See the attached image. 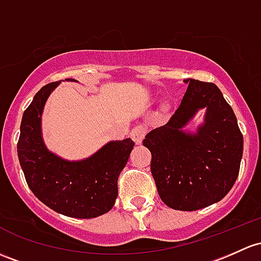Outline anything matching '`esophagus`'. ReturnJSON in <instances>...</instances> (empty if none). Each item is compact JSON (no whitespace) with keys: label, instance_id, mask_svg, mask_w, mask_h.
<instances>
[{"label":"esophagus","instance_id":"obj_1","mask_svg":"<svg viewBox=\"0 0 261 261\" xmlns=\"http://www.w3.org/2000/svg\"><path fill=\"white\" fill-rule=\"evenodd\" d=\"M145 134H146V127H145L144 125H139L131 130L130 136H131V139L135 141V144L140 145L142 142V140H144Z\"/></svg>","mask_w":261,"mask_h":261}]
</instances>
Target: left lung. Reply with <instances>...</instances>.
Listing matches in <instances>:
<instances>
[{
    "label": "left lung",
    "mask_w": 261,
    "mask_h": 261,
    "mask_svg": "<svg viewBox=\"0 0 261 261\" xmlns=\"http://www.w3.org/2000/svg\"><path fill=\"white\" fill-rule=\"evenodd\" d=\"M179 109L164 126L145 136L151 152V174L164 204L194 211L220 201L238 179L244 140L231 106L215 84L194 79ZM205 108L196 132L185 126Z\"/></svg>",
    "instance_id": "left-lung-1"
}]
</instances>
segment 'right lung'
I'll use <instances>...</instances> for the list:
<instances>
[{
  "mask_svg": "<svg viewBox=\"0 0 261 261\" xmlns=\"http://www.w3.org/2000/svg\"><path fill=\"white\" fill-rule=\"evenodd\" d=\"M60 82L43 86L24 110L17 142L18 160L27 185L46 206L70 218L92 219L115 205L117 179L135 142L131 139L110 141L90 158L77 161L51 152L42 139L41 116L48 96Z\"/></svg>",
  "mask_w": 261,
  "mask_h": 261,
  "instance_id": "add662e5",
  "label": "right lung"
}]
</instances>
